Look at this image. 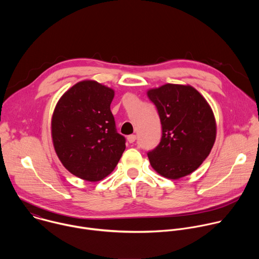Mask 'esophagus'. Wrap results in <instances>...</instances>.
<instances>
[{"label": "esophagus", "mask_w": 259, "mask_h": 259, "mask_svg": "<svg viewBox=\"0 0 259 259\" xmlns=\"http://www.w3.org/2000/svg\"><path fill=\"white\" fill-rule=\"evenodd\" d=\"M127 140H128L129 143H133V142L136 140V135H134V134L129 135V136L127 137Z\"/></svg>", "instance_id": "esophagus-1"}]
</instances>
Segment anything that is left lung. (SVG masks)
<instances>
[{
	"label": "left lung",
	"instance_id": "1",
	"mask_svg": "<svg viewBox=\"0 0 259 259\" xmlns=\"http://www.w3.org/2000/svg\"><path fill=\"white\" fill-rule=\"evenodd\" d=\"M146 94L157 106L162 124L161 141L147 154L152 167L169 179L193 173L209 156L216 139L211 106L190 85L165 84Z\"/></svg>",
	"mask_w": 259,
	"mask_h": 259
}]
</instances>
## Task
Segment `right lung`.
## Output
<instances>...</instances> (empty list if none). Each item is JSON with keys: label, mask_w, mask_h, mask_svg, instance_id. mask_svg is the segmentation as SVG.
<instances>
[{"label": "right lung", "mask_w": 259, "mask_h": 259, "mask_svg": "<svg viewBox=\"0 0 259 259\" xmlns=\"http://www.w3.org/2000/svg\"><path fill=\"white\" fill-rule=\"evenodd\" d=\"M115 91L93 80L70 87L58 100L51 120L55 153L71 174L99 181L112 173L125 149L110 103Z\"/></svg>", "instance_id": "1"}]
</instances>
